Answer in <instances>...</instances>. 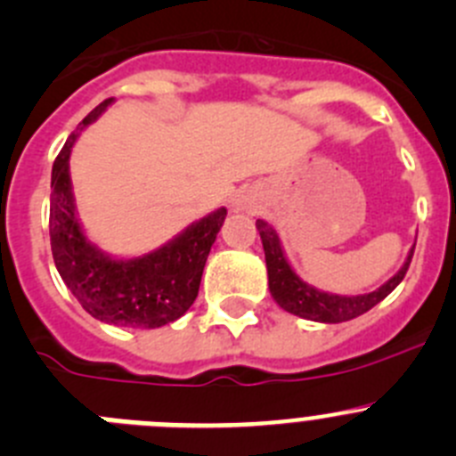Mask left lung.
<instances>
[{"mask_svg": "<svg viewBox=\"0 0 456 456\" xmlns=\"http://www.w3.org/2000/svg\"><path fill=\"white\" fill-rule=\"evenodd\" d=\"M256 229L261 233L263 252H265V265H267V286H270V295L276 304L288 313L297 314V317L310 319V322H322V324H339V322H348L373 305L380 304L391 290H394L407 274L411 256H414V248L407 254L405 263L387 283H382L378 290L367 292V295H333V292L317 290L314 286L305 283L295 270H292L290 261H288L286 252L281 248L279 233L274 232L272 224L265 220H256Z\"/></svg>", "mask_w": 456, "mask_h": 456, "instance_id": "8db88e82", "label": "left lung"}]
</instances>
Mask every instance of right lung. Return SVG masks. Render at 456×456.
<instances>
[{
  "label": "right lung",
  "mask_w": 456,
  "mask_h": 456,
  "mask_svg": "<svg viewBox=\"0 0 456 456\" xmlns=\"http://www.w3.org/2000/svg\"><path fill=\"white\" fill-rule=\"evenodd\" d=\"M112 105L103 101L71 132L51 170L49 233L55 267L65 286L94 319L130 329H159L193 305L211 245L224 223L220 207L191 223L161 248L117 258L85 236L71 191L69 155L80 132Z\"/></svg>",
  "instance_id": "add662e5"
}]
</instances>
